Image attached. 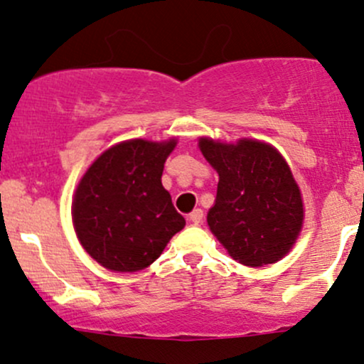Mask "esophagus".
<instances>
[{
  "label": "esophagus",
  "mask_w": 364,
  "mask_h": 364,
  "mask_svg": "<svg viewBox=\"0 0 364 364\" xmlns=\"http://www.w3.org/2000/svg\"><path fill=\"white\" fill-rule=\"evenodd\" d=\"M190 220L193 224L202 223V220H203V210H202V208H195V210L190 214Z\"/></svg>",
  "instance_id": "obj_1"
}]
</instances>
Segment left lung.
<instances>
[{
    "label": "left lung",
    "instance_id": "obj_1",
    "mask_svg": "<svg viewBox=\"0 0 364 364\" xmlns=\"http://www.w3.org/2000/svg\"><path fill=\"white\" fill-rule=\"evenodd\" d=\"M200 150L219 173L207 223L235 260L248 267L274 263L301 231L303 202L289 166L270 145H236L200 139Z\"/></svg>",
    "mask_w": 364,
    "mask_h": 364
}]
</instances>
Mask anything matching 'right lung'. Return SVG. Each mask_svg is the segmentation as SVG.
<instances>
[{
  "instance_id": "add662e5",
  "label": "right lung",
  "mask_w": 364,
  "mask_h": 364,
  "mask_svg": "<svg viewBox=\"0 0 364 364\" xmlns=\"http://www.w3.org/2000/svg\"><path fill=\"white\" fill-rule=\"evenodd\" d=\"M174 145V140L123 141L107 149L82 178L72 207L75 231L106 269H145L185 228V217L161 183Z\"/></svg>"
}]
</instances>
